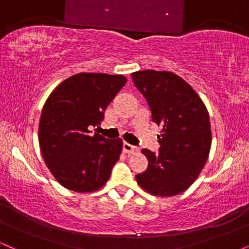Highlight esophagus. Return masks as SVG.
Instances as JSON below:
<instances>
[{
	"label": "esophagus",
	"instance_id": "esophagus-1",
	"mask_svg": "<svg viewBox=\"0 0 249 249\" xmlns=\"http://www.w3.org/2000/svg\"><path fill=\"white\" fill-rule=\"evenodd\" d=\"M123 150H124L125 153H132V152H136L137 147L133 146V145L128 144V142H123Z\"/></svg>",
	"mask_w": 249,
	"mask_h": 249
}]
</instances>
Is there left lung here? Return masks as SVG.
Returning a JSON list of instances; mask_svg holds the SVG:
<instances>
[{"mask_svg": "<svg viewBox=\"0 0 249 249\" xmlns=\"http://www.w3.org/2000/svg\"><path fill=\"white\" fill-rule=\"evenodd\" d=\"M132 79L146 99L152 121L162 127L159 152L142 150L148 167L136 180L153 196H177L196 181L207 161L212 144L208 111L192 87L176 73L136 71Z\"/></svg>", "mask_w": 249, "mask_h": 249, "instance_id": "8db88e82", "label": "left lung"}]
</instances>
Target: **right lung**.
<instances>
[{"instance_id":"1","label":"right lung","mask_w":249,"mask_h":249,"mask_svg":"<svg viewBox=\"0 0 249 249\" xmlns=\"http://www.w3.org/2000/svg\"><path fill=\"white\" fill-rule=\"evenodd\" d=\"M123 75L81 72L48 97L39 119V148L45 165L63 187L78 193L105 185L122 153L121 138L92 136L104 111L126 83Z\"/></svg>"}]
</instances>
